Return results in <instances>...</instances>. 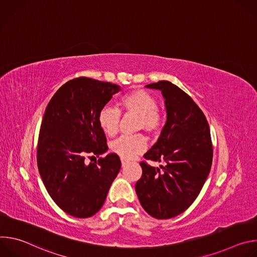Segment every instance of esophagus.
Segmentation results:
<instances>
[{
	"instance_id": "34e87169",
	"label": "esophagus",
	"mask_w": 257,
	"mask_h": 257,
	"mask_svg": "<svg viewBox=\"0 0 257 257\" xmlns=\"http://www.w3.org/2000/svg\"><path fill=\"white\" fill-rule=\"evenodd\" d=\"M121 163H122V167H125L128 162L126 160H124V159H121Z\"/></svg>"
}]
</instances>
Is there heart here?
Returning <instances> with one entry per match:
<instances>
[{
    "mask_svg": "<svg viewBox=\"0 0 257 257\" xmlns=\"http://www.w3.org/2000/svg\"><path fill=\"white\" fill-rule=\"evenodd\" d=\"M119 105L122 111L137 115V129H143L149 133L158 132L163 125V115L158 108L157 98L148 90L137 88L124 94ZM121 113L118 108L105 105L97 116V121L102 132L107 136H114L118 132ZM146 146L144 137L137 135H124L112 142V151L124 160H131L141 154Z\"/></svg>",
    "mask_w": 257,
    "mask_h": 257,
    "instance_id": "1",
    "label": "heart"
}]
</instances>
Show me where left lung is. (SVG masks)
<instances>
[{"instance_id": "8db88e82", "label": "left lung", "mask_w": 257, "mask_h": 257, "mask_svg": "<svg viewBox=\"0 0 257 257\" xmlns=\"http://www.w3.org/2000/svg\"><path fill=\"white\" fill-rule=\"evenodd\" d=\"M146 87L162 91L167 121L143 157L165 166L160 169L141 162L135 190L146 212L166 219L185 211L198 196L210 171L212 144L204 114L186 92L166 80Z\"/></svg>"}]
</instances>
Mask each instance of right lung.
<instances>
[{
    "label": "right lung",
    "instance_id": "right-lung-1",
    "mask_svg": "<svg viewBox=\"0 0 257 257\" xmlns=\"http://www.w3.org/2000/svg\"><path fill=\"white\" fill-rule=\"evenodd\" d=\"M121 87L87 77L72 79L51 98L41 125L38 167L44 184L57 205L70 215L89 217L102 206L117 177L121 161L108 154L97 116Z\"/></svg>",
    "mask_w": 257,
    "mask_h": 257
}]
</instances>
